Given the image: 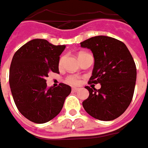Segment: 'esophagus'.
Wrapping results in <instances>:
<instances>
[{
	"label": "esophagus",
	"mask_w": 148,
	"mask_h": 148,
	"mask_svg": "<svg viewBox=\"0 0 148 148\" xmlns=\"http://www.w3.org/2000/svg\"><path fill=\"white\" fill-rule=\"evenodd\" d=\"M78 90H79V88H78V87H73V88H72V91H74V92H75V91H78Z\"/></svg>",
	"instance_id": "obj_1"
}]
</instances>
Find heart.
I'll use <instances>...</instances> for the list:
<instances>
[{
  "label": "heart",
  "instance_id": "b5f03b06",
  "mask_svg": "<svg viewBox=\"0 0 148 148\" xmlns=\"http://www.w3.org/2000/svg\"><path fill=\"white\" fill-rule=\"evenodd\" d=\"M64 57H61L60 61H59V66H61L63 64V61H64ZM66 82H68L69 84H71V85H77L79 83L80 80H79V78L76 75H70L66 78Z\"/></svg>",
  "mask_w": 148,
  "mask_h": 148
}]
</instances>
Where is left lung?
Listing matches in <instances>:
<instances>
[{
  "mask_svg": "<svg viewBox=\"0 0 148 148\" xmlns=\"http://www.w3.org/2000/svg\"><path fill=\"white\" fill-rule=\"evenodd\" d=\"M91 50L95 64L89 82L100 83L95 89L87 86L89 96L82 102L85 111L95 119L112 121L120 116L132 100L136 82V66L123 42L104 36L80 43Z\"/></svg>",
  "mask_w": 148,
  "mask_h": 148,
  "instance_id": "obj_1",
  "label": "left lung"
}]
</instances>
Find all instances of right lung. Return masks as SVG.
Returning a JSON list of instances; mask_svg holds the SVG:
<instances>
[{
	"mask_svg": "<svg viewBox=\"0 0 148 148\" xmlns=\"http://www.w3.org/2000/svg\"><path fill=\"white\" fill-rule=\"evenodd\" d=\"M66 45H53L42 39L25 44L14 53L10 69V86L18 111L32 122L43 124L59 114L71 87L60 83L47 87L51 72L59 74L60 55Z\"/></svg>",
	"mask_w": 148,
	"mask_h": 148,
	"instance_id": "obj_1",
	"label": "right lung"
}]
</instances>
